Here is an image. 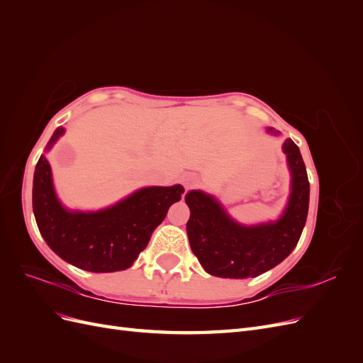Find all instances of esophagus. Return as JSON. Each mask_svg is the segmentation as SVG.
I'll use <instances>...</instances> for the list:
<instances>
[{
	"label": "esophagus",
	"instance_id": "obj_1",
	"mask_svg": "<svg viewBox=\"0 0 363 363\" xmlns=\"http://www.w3.org/2000/svg\"><path fill=\"white\" fill-rule=\"evenodd\" d=\"M183 184L186 189H192V188H195V186L200 184V179L194 174H186V175H183Z\"/></svg>",
	"mask_w": 363,
	"mask_h": 363
}]
</instances>
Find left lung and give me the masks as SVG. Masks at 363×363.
Instances as JSON below:
<instances>
[{"label": "left lung", "instance_id": "obj_1", "mask_svg": "<svg viewBox=\"0 0 363 363\" xmlns=\"http://www.w3.org/2000/svg\"><path fill=\"white\" fill-rule=\"evenodd\" d=\"M268 133L279 131L268 128ZM292 174L291 195L283 215L274 223L242 225L227 215L212 195L186 194L191 216L186 224L194 255L206 272L223 279L257 277L277 267L298 244L309 211V179L301 152L292 139L283 144Z\"/></svg>", "mask_w": 363, "mask_h": 363}]
</instances>
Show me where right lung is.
Wrapping results in <instances>:
<instances>
[{
	"label": "right lung",
	"instance_id": "add662e5",
	"mask_svg": "<svg viewBox=\"0 0 363 363\" xmlns=\"http://www.w3.org/2000/svg\"><path fill=\"white\" fill-rule=\"evenodd\" d=\"M65 133L59 127L47 151ZM183 186H151L98 212L65 208L52 186L51 167L40 156L33 179V212L42 238L59 257L91 272H115L133 265L168 208L182 200Z\"/></svg>",
	"mask_w": 363,
	"mask_h": 363
}]
</instances>
